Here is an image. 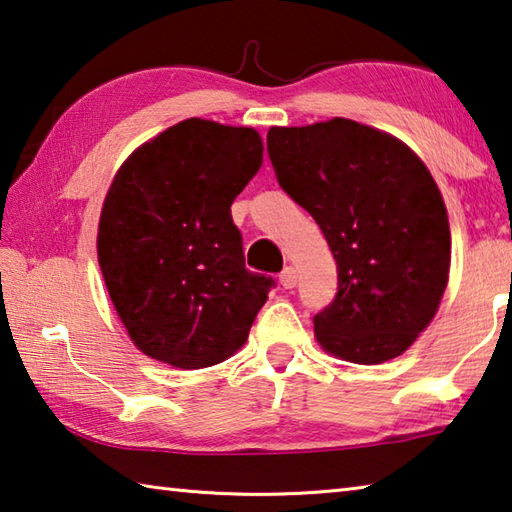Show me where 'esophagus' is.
Here are the masks:
<instances>
[{
  "mask_svg": "<svg viewBox=\"0 0 512 512\" xmlns=\"http://www.w3.org/2000/svg\"><path fill=\"white\" fill-rule=\"evenodd\" d=\"M297 281H299V272L294 270V267H285V270L281 272V285L285 290H292L297 288Z\"/></svg>",
  "mask_w": 512,
  "mask_h": 512,
  "instance_id": "esophagus-1",
  "label": "esophagus"
}]
</instances>
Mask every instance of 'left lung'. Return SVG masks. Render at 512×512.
<instances>
[{"label": "left lung", "mask_w": 512, "mask_h": 512, "mask_svg": "<svg viewBox=\"0 0 512 512\" xmlns=\"http://www.w3.org/2000/svg\"><path fill=\"white\" fill-rule=\"evenodd\" d=\"M279 184L324 231L337 263L335 301L315 317L326 353L382 364L432 324L450 279L443 195L407 143L335 116L270 128Z\"/></svg>", "instance_id": "left-lung-1"}]
</instances>
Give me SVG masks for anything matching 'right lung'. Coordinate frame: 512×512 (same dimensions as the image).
<instances>
[{
	"mask_svg": "<svg viewBox=\"0 0 512 512\" xmlns=\"http://www.w3.org/2000/svg\"><path fill=\"white\" fill-rule=\"evenodd\" d=\"M261 164L258 130L186 119L116 170L98 220V265L143 355L195 371L247 342L274 281L245 270L231 202Z\"/></svg>",
	"mask_w": 512,
	"mask_h": 512,
	"instance_id": "obj_1",
	"label": "right lung"
}]
</instances>
